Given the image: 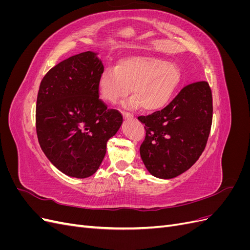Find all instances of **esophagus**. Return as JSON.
I'll use <instances>...</instances> for the list:
<instances>
[{
    "label": "esophagus",
    "mask_w": 250,
    "mask_h": 250,
    "mask_svg": "<svg viewBox=\"0 0 250 250\" xmlns=\"http://www.w3.org/2000/svg\"><path fill=\"white\" fill-rule=\"evenodd\" d=\"M122 115H123V118H124V119H133V118H134V116L131 115V113H129V112L123 111Z\"/></svg>",
    "instance_id": "esophagus-1"
}]
</instances>
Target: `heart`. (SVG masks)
Here are the masks:
<instances>
[{"label":"heart","mask_w":250,"mask_h":250,"mask_svg":"<svg viewBox=\"0 0 250 250\" xmlns=\"http://www.w3.org/2000/svg\"><path fill=\"white\" fill-rule=\"evenodd\" d=\"M181 80L178 67L164 59L129 56L120 59L115 67H106L98 79V90L104 101L117 103L129 93L127 107L155 111L165 107Z\"/></svg>","instance_id":"heart-1"}]
</instances>
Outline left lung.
Wrapping results in <instances>:
<instances>
[{"mask_svg":"<svg viewBox=\"0 0 250 250\" xmlns=\"http://www.w3.org/2000/svg\"><path fill=\"white\" fill-rule=\"evenodd\" d=\"M146 137L142 161L153 176L170 179L190 169L207 146L213 98L207 81L185 86L164 109L138 118Z\"/></svg>","mask_w":250,"mask_h":250,"instance_id":"obj_1","label":"left lung"}]
</instances>
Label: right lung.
Instances as JSON below:
<instances>
[{
    "label": "right lung",
    "instance_id": "obj_1",
    "mask_svg": "<svg viewBox=\"0 0 250 250\" xmlns=\"http://www.w3.org/2000/svg\"><path fill=\"white\" fill-rule=\"evenodd\" d=\"M104 66L94 52L59 62L41 82L36 101V133L48 160L65 175L92 176L119 130L122 113L99 98Z\"/></svg>",
    "mask_w": 250,
    "mask_h": 250
}]
</instances>
